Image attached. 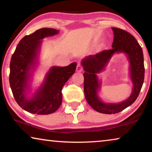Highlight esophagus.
Here are the masks:
<instances>
[{"instance_id": "esophagus-1", "label": "esophagus", "mask_w": 152, "mask_h": 152, "mask_svg": "<svg viewBox=\"0 0 152 152\" xmlns=\"http://www.w3.org/2000/svg\"><path fill=\"white\" fill-rule=\"evenodd\" d=\"M82 70H83V68H82V66L80 65V64H78V66L76 67V71L78 72H81Z\"/></svg>"}]
</instances>
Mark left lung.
Wrapping results in <instances>:
<instances>
[{
    "instance_id": "1",
    "label": "left lung",
    "mask_w": 152,
    "mask_h": 152,
    "mask_svg": "<svg viewBox=\"0 0 152 152\" xmlns=\"http://www.w3.org/2000/svg\"><path fill=\"white\" fill-rule=\"evenodd\" d=\"M114 39L112 49L103 50L96 55H91L82 61L84 73V91L86 101L97 112L104 114H115L132 104L139 96L144 80L145 68L142 48L133 36L125 30L113 27ZM126 53L130 63L131 78L134 84L130 96L120 104H104L97 96L99 88L96 74L104 68L115 53Z\"/></svg>"
}]
</instances>
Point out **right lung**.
Returning a JSON list of instances; mask_svg holds the SVG:
<instances>
[{
  "mask_svg": "<svg viewBox=\"0 0 152 152\" xmlns=\"http://www.w3.org/2000/svg\"><path fill=\"white\" fill-rule=\"evenodd\" d=\"M59 31L42 28L22 38L12 54L10 63L9 83L15 101L26 111L32 114L49 115L60 107L61 90L76 70L77 64L65 67L53 66L46 74L42 85L31 99L26 96L31 69L34 68L40 45L45 37L58 34Z\"/></svg>",
  "mask_w": 152,
  "mask_h": 152,
  "instance_id": "add662e5",
  "label": "right lung"
}]
</instances>
